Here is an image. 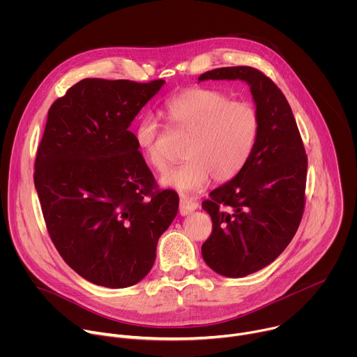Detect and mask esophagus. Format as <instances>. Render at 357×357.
Returning a JSON list of instances; mask_svg holds the SVG:
<instances>
[{
  "label": "esophagus",
  "mask_w": 357,
  "mask_h": 357,
  "mask_svg": "<svg viewBox=\"0 0 357 357\" xmlns=\"http://www.w3.org/2000/svg\"><path fill=\"white\" fill-rule=\"evenodd\" d=\"M197 208H199V203H197L196 200H193V199H190V197H185V196L181 197V202H179V213H181L182 216H186V215L195 212Z\"/></svg>",
  "instance_id": "34e87169"
}]
</instances>
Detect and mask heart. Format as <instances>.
Masks as SVG:
<instances>
[{"label": "heart", "instance_id": "heart-1", "mask_svg": "<svg viewBox=\"0 0 357 357\" xmlns=\"http://www.w3.org/2000/svg\"><path fill=\"white\" fill-rule=\"evenodd\" d=\"M165 114L181 131L190 135L183 149L185 162L169 169L161 185L181 193L200 192L211 175L218 182L234 178L247 164L260 131L259 112L243 100H230L213 89H190L165 105ZM134 138L148 164L167 168L160 148L161 126L157 117L139 119Z\"/></svg>", "mask_w": 357, "mask_h": 357}]
</instances>
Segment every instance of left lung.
Wrapping results in <instances>:
<instances>
[{
	"mask_svg": "<svg viewBox=\"0 0 357 357\" xmlns=\"http://www.w3.org/2000/svg\"><path fill=\"white\" fill-rule=\"evenodd\" d=\"M197 80L245 82L260 117L259 138L247 164L202 202L213 222L212 234L202 245L203 260L220 275L240 278L271 264L296 233L308 161L288 101L264 73L233 66L209 70Z\"/></svg>",
	"mask_w": 357,
	"mask_h": 357,
	"instance_id": "8db88e82",
	"label": "left lung"
}]
</instances>
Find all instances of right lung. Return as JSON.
<instances>
[{
    "label": "right lung",
    "mask_w": 357,
    "mask_h": 357,
    "mask_svg": "<svg viewBox=\"0 0 357 357\" xmlns=\"http://www.w3.org/2000/svg\"><path fill=\"white\" fill-rule=\"evenodd\" d=\"M164 83L83 79L47 112L35 189L62 259L96 285L139 282L178 213V195L155 190L128 130Z\"/></svg>",
    "instance_id": "add662e5"
}]
</instances>
